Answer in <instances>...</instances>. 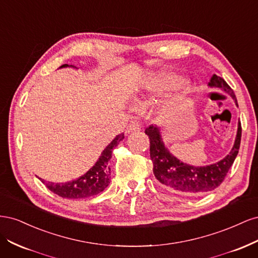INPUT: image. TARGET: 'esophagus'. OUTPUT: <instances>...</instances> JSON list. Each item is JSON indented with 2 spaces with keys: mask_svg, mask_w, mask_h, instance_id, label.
<instances>
[{
  "mask_svg": "<svg viewBox=\"0 0 258 258\" xmlns=\"http://www.w3.org/2000/svg\"><path fill=\"white\" fill-rule=\"evenodd\" d=\"M141 129V126H140V123L138 121H131L128 127H127V131L128 132H135V131H139Z\"/></svg>",
  "mask_w": 258,
  "mask_h": 258,
  "instance_id": "obj_1",
  "label": "esophagus"
}]
</instances>
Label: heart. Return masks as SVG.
<instances>
[{
  "label": "heart",
  "mask_w": 258,
  "mask_h": 258,
  "mask_svg": "<svg viewBox=\"0 0 258 258\" xmlns=\"http://www.w3.org/2000/svg\"><path fill=\"white\" fill-rule=\"evenodd\" d=\"M172 82V76L160 75L150 82V84H148V90L152 92H159L162 89L167 88ZM176 89L178 92L176 97L171 99L165 106V112L169 116H173L175 114L181 113L184 110V98L186 93L188 92V85H187L186 82L181 81L176 84Z\"/></svg>",
  "instance_id": "1"
}]
</instances>
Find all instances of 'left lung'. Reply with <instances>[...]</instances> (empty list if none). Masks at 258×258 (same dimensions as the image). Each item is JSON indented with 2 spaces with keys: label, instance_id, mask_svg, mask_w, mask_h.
<instances>
[{
  "label": "left lung",
  "instance_id": "obj_1",
  "mask_svg": "<svg viewBox=\"0 0 258 258\" xmlns=\"http://www.w3.org/2000/svg\"><path fill=\"white\" fill-rule=\"evenodd\" d=\"M209 85L211 87L227 91L233 100H236L233 90L222 77L213 74ZM241 122H239L235 145L229 155L223 160L214 165L196 168L181 162L171 155L161 141L158 128L151 124L145 129V134L150 139V155L155 177L168 189L188 195H200L215 189L223 183L237 157L241 142Z\"/></svg>",
  "mask_w": 258,
  "mask_h": 258
}]
</instances>
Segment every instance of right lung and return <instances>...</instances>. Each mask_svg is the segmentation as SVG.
<instances>
[{
	"label": "right lung",
	"instance_id": "right-lung-1",
	"mask_svg": "<svg viewBox=\"0 0 258 258\" xmlns=\"http://www.w3.org/2000/svg\"><path fill=\"white\" fill-rule=\"evenodd\" d=\"M63 67H68V64H63L61 68ZM123 138V134L117 136L112 143L101 154L96 165L83 176L74 179V181L61 184L45 181L42 182L50 191L62 198L83 199L96 196L99 192L103 191L107 187L108 183H110L111 169L110 166H108V160L112 157L113 150L119 144L120 141H122Z\"/></svg>",
	"mask_w": 258,
	"mask_h": 258
}]
</instances>
